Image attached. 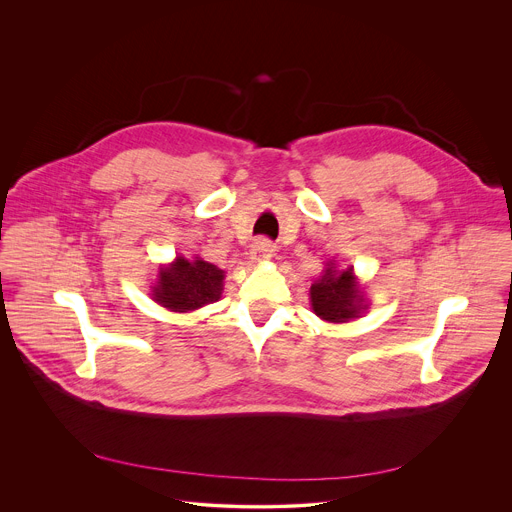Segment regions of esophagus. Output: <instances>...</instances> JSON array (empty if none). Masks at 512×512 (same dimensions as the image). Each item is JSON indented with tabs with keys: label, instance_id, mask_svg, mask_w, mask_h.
<instances>
[{
	"label": "esophagus",
	"instance_id": "1",
	"mask_svg": "<svg viewBox=\"0 0 512 512\" xmlns=\"http://www.w3.org/2000/svg\"><path fill=\"white\" fill-rule=\"evenodd\" d=\"M275 253V245L267 239H257L251 247V261L253 263H261V261H267L271 259Z\"/></svg>",
	"mask_w": 512,
	"mask_h": 512
}]
</instances>
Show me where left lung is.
<instances>
[{"instance_id":"obj_1","label":"left lung","mask_w":512,"mask_h":512,"mask_svg":"<svg viewBox=\"0 0 512 512\" xmlns=\"http://www.w3.org/2000/svg\"><path fill=\"white\" fill-rule=\"evenodd\" d=\"M312 310L326 322H348L358 318L367 304H364L362 289L354 277L352 267L336 269L330 261L322 275L310 287Z\"/></svg>"}]
</instances>
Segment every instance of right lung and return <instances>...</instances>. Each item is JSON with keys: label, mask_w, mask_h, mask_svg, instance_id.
Listing matches in <instances>:
<instances>
[{"label": "right lung", "mask_w": 512, "mask_h": 512, "mask_svg": "<svg viewBox=\"0 0 512 512\" xmlns=\"http://www.w3.org/2000/svg\"><path fill=\"white\" fill-rule=\"evenodd\" d=\"M223 279V269L200 257H176L168 267H160L152 298L172 312H192L221 298Z\"/></svg>", "instance_id": "right-lung-1"}]
</instances>
